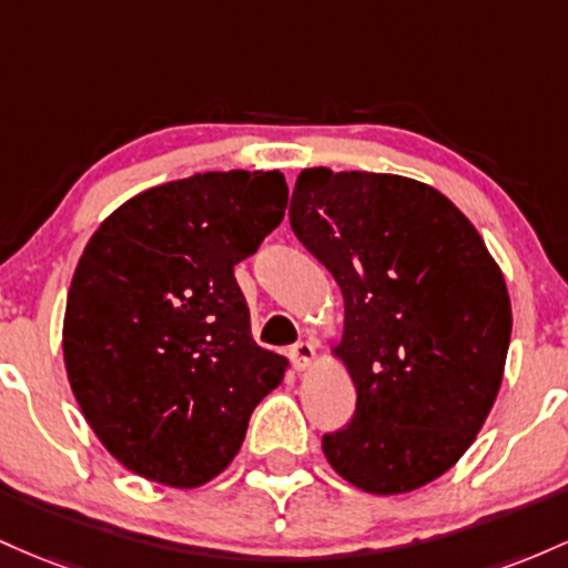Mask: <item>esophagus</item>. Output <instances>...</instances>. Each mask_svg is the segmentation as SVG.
I'll return each instance as SVG.
<instances>
[{"mask_svg": "<svg viewBox=\"0 0 568 568\" xmlns=\"http://www.w3.org/2000/svg\"><path fill=\"white\" fill-rule=\"evenodd\" d=\"M290 359H292V365H295V369L311 367V362L316 359V346H314V343H308V341L295 343V346L290 348Z\"/></svg>", "mask_w": 568, "mask_h": 568, "instance_id": "obj_1", "label": "esophagus"}]
</instances>
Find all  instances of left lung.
I'll return each mask as SVG.
<instances>
[{"instance_id":"obj_1","label":"left lung","mask_w":568,"mask_h":568,"mask_svg":"<svg viewBox=\"0 0 568 568\" xmlns=\"http://www.w3.org/2000/svg\"><path fill=\"white\" fill-rule=\"evenodd\" d=\"M297 241L333 273L346 322L335 348L356 410L322 448L367 494H405L448 473L501 386L513 311L480 233L429 184L397 174L301 171Z\"/></svg>"}]
</instances>
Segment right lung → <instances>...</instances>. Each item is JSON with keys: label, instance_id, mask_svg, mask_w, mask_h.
Instances as JSON below:
<instances>
[{"label": "right lung", "instance_id": "obj_1", "mask_svg": "<svg viewBox=\"0 0 568 568\" xmlns=\"http://www.w3.org/2000/svg\"><path fill=\"white\" fill-rule=\"evenodd\" d=\"M278 171H206L125 201L91 235L63 316L69 384L131 473L195 488L284 378L254 343L233 267L284 220Z\"/></svg>", "mask_w": 568, "mask_h": 568}]
</instances>
